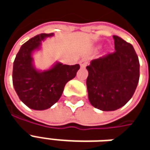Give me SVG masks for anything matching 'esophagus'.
Masks as SVG:
<instances>
[{
  "instance_id": "1",
  "label": "esophagus",
  "mask_w": 150,
  "mask_h": 150,
  "mask_svg": "<svg viewBox=\"0 0 150 150\" xmlns=\"http://www.w3.org/2000/svg\"><path fill=\"white\" fill-rule=\"evenodd\" d=\"M88 59L87 58H83V59L79 61V65L81 67H85L86 66L88 65Z\"/></svg>"
}]
</instances>
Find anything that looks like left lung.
<instances>
[{"instance_id": "obj_1", "label": "left lung", "mask_w": 150, "mask_h": 150, "mask_svg": "<svg viewBox=\"0 0 150 150\" xmlns=\"http://www.w3.org/2000/svg\"><path fill=\"white\" fill-rule=\"evenodd\" d=\"M115 52L91 60L86 68L88 99L101 111H115L125 105L135 92L140 63L133 46L113 36Z\"/></svg>"}]
</instances>
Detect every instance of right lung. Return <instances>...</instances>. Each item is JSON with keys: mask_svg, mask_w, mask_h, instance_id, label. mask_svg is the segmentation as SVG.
I'll return each instance as SVG.
<instances>
[{"mask_svg": "<svg viewBox=\"0 0 150 150\" xmlns=\"http://www.w3.org/2000/svg\"><path fill=\"white\" fill-rule=\"evenodd\" d=\"M54 34H41L24 43L16 55L13 68V84L18 97L34 110H46L61 97L66 83L74 79L79 65L54 62L47 70H38L33 54L42 47V42Z\"/></svg>", "mask_w": 150, "mask_h": 150, "instance_id": "right-lung-1", "label": "right lung"}]
</instances>
